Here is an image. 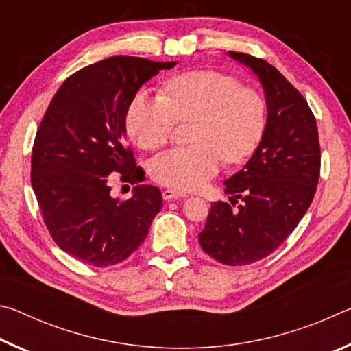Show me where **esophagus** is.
<instances>
[{
  "instance_id": "1",
  "label": "esophagus",
  "mask_w": 351,
  "mask_h": 351,
  "mask_svg": "<svg viewBox=\"0 0 351 351\" xmlns=\"http://www.w3.org/2000/svg\"><path fill=\"white\" fill-rule=\"evenodd\" d=\"M187 195L182 192H178V190H171V189H165L162 190V198L165 201H171V199H180V198H186Z\"/></svg>"
}]
</instances>
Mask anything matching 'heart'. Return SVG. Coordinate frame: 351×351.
Instances as JSON below:
<instances>
[{
  "instance_id": "heart-1",
  "label": "heart",
  "mask_w": 351,
  "mask_h": 351,
  "mask_svg": "<svg viewBox=\"0 0 351 351\" xmlns=\"http://www.w3.org/2000/svg\"><path fill=\"white\" fill-rule=\"evenodd\" d=\"M193 145L158 154L150 164L153 181L176 190L204 186L221 165L245 161L266 127V105L258 91L240 86L217 71H189L164 86V97L139 91L130 102L127 132L144 150L167 144L176 121H190Z\"/></svg>"
}]
</instances>
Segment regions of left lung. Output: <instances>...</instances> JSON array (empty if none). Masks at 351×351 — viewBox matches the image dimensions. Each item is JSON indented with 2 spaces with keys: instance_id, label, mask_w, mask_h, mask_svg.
Returning a JSON list of instances; mask_svg holds the SVG:
<instances>
[{
  "instance_id": "left-lung-1",
  "label": "left lung",
  "mask_w": 351,
  "mask_h": 351,
  "mask_svg": "<svg viewBox=\"0 0 351 351\" xmlns=\"http://www.w3.org/2000/svg\"><path fill=\"white\" fill-rule=\"evenodd\" d=\"M257 74L265 90L268 119L252 158L226 181L224 192L243 203L234 210L212 203L199 245L213 260L229 266L268 257L308 210L320 175L316 117L305 97L266 60L229 51Z\"/></svg>"
}]
</instances>
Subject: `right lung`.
<instances>
[{"mask_svg":"<svg viewBox=\"0 0 351 351\" xmlns=\"http://www.w3.org/2000/svg\"><path fill=\"white\" fill-rule=\"evenodd\" d=\"M176 62L105 58L69 75L41 119L34 141L31 182L52 240L83 263L105 268L128 258L162 207L161 190L141 184L144 170L125 144L134 94ZM112 173L138 183L134 197H110Z\"/></svg>","mask_w":351,"mask_h":351,"instance_id":"1","label":"right lung"}]
</instances>
